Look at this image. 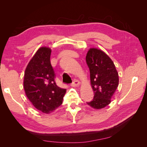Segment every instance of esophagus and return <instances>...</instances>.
Masks as SVG:
<instances>
[{
	"mask_svg": "<svg viewBox=\"0 0 147 147\" xmlns=\"http://www.w3.org/2000/svg\"><path fill=\"white\" fill-rule=\"evenodd\" d=\"M80 84V83L77 80H74V81L71 84V86L75 87V86H79Z\"/></svg>",
	"mask_w": 147,
	"mask_h": 147,
	"instance_id": "obj_1",
	"label": "esophagus"
}]
</instances>
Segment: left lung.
<instances>
[{
    "instance_id": "obj_1",
    "label": "left lung",
    "mask_w": 147,
    "mask_h": 147,
    "mask_svg": "<svg viewBox=\"0 0 147 147\" xmlns=\"http://www.w3.org/2000/svg\"><path fill=\"white\" fill-rule=\"evenodd\" d=\"M86 61L90 69L91 84L94 93L93 99L86 103L95 109L104 108L111 102L118 86V73L112 60L99 49L90 48Z\"/></svg>"
}]
</instances>
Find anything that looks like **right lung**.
Returning a JSON list of instances; mask_svg holds the SVG:
<instances>
[{
    "instance_id": "right-lung-1",
    "label": "right lung",
    "mask_w": 147,
    "mask_h": 147,
    "mask_svg": "<svg viewBox=\"0 0 147 147\" xmlns=\"http://www.w3.org/2000/svg\"><path fill=\"white\" fill-rule=\"evenodd\" d=\"M51 53L50 48L38 49L26 69L23 82L26 96L35 108L45 113L59 107L66 92L56 84Z\"/></svg>"
}]
</instances>
